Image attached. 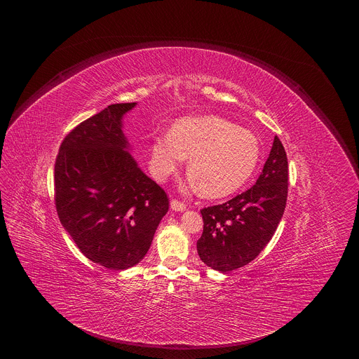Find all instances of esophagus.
<instances>
[{
	"mask_svg": "<svg viewBox=\"0 0 359 359\" xmlns=\"http://www.w3.org/2000/svg\"><path fill=\"white\" fill-rule=\"evenodd\" d=\"M170 208H172L175 212H183V210H186V204H184L183 201H180V200L173 198V200L170 201Z\"/></svg>",
	"mask_w": 359,
	"mask_h": 359,
	"instance_id": "34e87169",
	"label": "esophagus"
}]
</instances>
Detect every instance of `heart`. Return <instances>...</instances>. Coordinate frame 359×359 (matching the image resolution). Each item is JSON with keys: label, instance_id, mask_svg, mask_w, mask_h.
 <instances>
[{"label": "heart", "instance_id": "obj_1", "mask_svg": "<svg viewBox=\"0 0 359 359\" xmlns=\"http://www.w3.org/2000/svg\"><path fill=\"white\" fill-rule=\"evenodd\" d=\"M260 143L250 130L220 116L179 119L170 133L153 139L150 172L166 180L189 159V170L204 197L217 198L237 191L260 161Z\"/></svg>", "mask_w": 359, "mask_h": 359}]
</instances>
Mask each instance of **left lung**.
<instances>
[{"mask_svg": "<svg viewBox=\"0 0 359 359\" xmlns=\"http://www.w3.org/2000/svg\"><path fill=\"white\" fill-rule=\"evenodd\" d=\"M288 162L276 136L270 156L252 187L231 200L204 208L197 252L204 264L229 273L252 262L264 250L284 215Z\"/></svg>", "mask_w": 359, "mask_h": 359, "instance_id": "8db88e82", "label": "left lung"}]
</instances>
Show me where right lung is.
Returning <instances> with one entry per match:
<instances>
[{"mask_svg":"<svg viewBox=\"0 0 359 359\" xmlns=\"http://www.w3.org/2000/svg\"><path fill=\"white\" fill-rule=\"evenodd\" d=\"M136 104H114L81 122L55 161L58 217L90 262L122 271L137 264L169 210L166 191L130 156L122 116Z\"/></svg>","mask_w":359,"mask_h":359,"instance_id":"1","label":"right lung"}]
</instances>
